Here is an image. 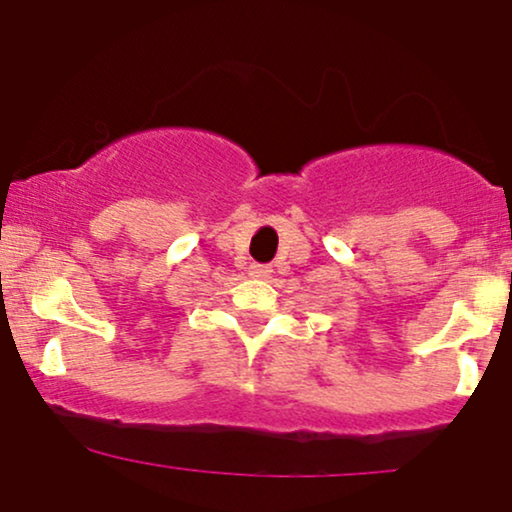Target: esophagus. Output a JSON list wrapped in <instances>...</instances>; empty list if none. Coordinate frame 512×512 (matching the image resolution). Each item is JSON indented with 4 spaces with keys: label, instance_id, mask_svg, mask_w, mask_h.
<instances>
[{
    "label": "esophagus",
    "instance_id": "34e87169",
    "mask_svg": "<svg viewBox=\"0 0 512 512\" xmlns=\"http://www.w3.org/2000/svg\"><path fill=\"white\" fill-rule=\"evenodd\" d=\"M250 277H257V280H265V277H270V267L267 265H250Z\"/></svg>",
    "mask_w": 512,
    "mask_h": 512
}]
</instances>
